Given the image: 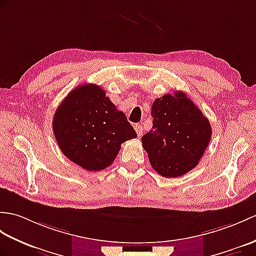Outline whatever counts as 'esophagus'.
Segmentation results:
<instances>
[{
	"instance_id": "esophagus-1",
	"label": "esophagus",
	"mask_w": 256,
	"mask_h": 256,
	"mask_svg": "<svg viewBox=\"0 0 256 256\" xmlns=\"http://www.w3.org/2000/svg\"><path fill=\"white\" fill-rule=\"evenodd\" d=\"M134 128H135V130H136V133H138V135L140 136L142 133V128L140 124H135Z\"/></svg>"
}]
</instances>
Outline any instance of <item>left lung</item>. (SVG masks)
Instances as JSON below:
<instances>
[{
	"label": "left lung",
	"instance_id": "1",
	"mask_svg": "<svg viewBox=\"0 0 256 256\" xmlns=\"http://www.w3.org/2000/svg\"><path fill=\"white\" fill-rule=\"evenodd\" d=\"M152 128L142 144L152 167L164 178L188 174L198 166L212 138V126L182 92L164 94L152 106Z\"/></svg>",
	"mask_w": 256,
	"mask_h": 256
}]
</instances>
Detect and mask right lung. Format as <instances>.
<instances>
[{"instance_id":"1","label":"right lung","mask_w":256,"mask_h":256,"mask_svg":"<svg viewBox=\"0 0 256 256\" xmlns=\"http://www.w3.org/2000/svg\"><path fill=\"white\" fill-rule=\"evenodd\" d=\"M52 128L64 155L88 171L109 167L122 142L138 138L124 112L94 84L80 85L68 94L53 116Z\"/></svg>"}]
</instances>
